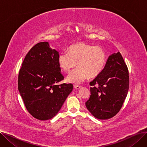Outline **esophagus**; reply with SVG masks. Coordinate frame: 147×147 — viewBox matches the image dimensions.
<instances>
[{"label": "esophagus", "mask_w": 147, "mask_h": 147, "mask_svg": "<svg viewBox=\"0 0 147 147\" xmlns=\"http://www.w3.org/2000/svg\"><path fill=\"white\" fill-rule=\"evenodd\" d=\"M74 88L76 89H77V90H79L80 88H81V86H78V85H74Z\"/></svg>", "instance_id": "34e87169"}]
</instances>
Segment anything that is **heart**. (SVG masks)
Here are the masks:
<instances>
[{
	"mask_svg": "<svg viewBox=\"0 0 147 147\" xmlns=\"http://www.w3.org/2000/svg\"><path fill=\"white\" fill-rule=\"evenodd\" d=\"M67 51L58 56L59 67L65 72H69L77 63L79 67L67 76L68 82L80 84L88 77L90 79L95 78L102 72L107 59V53L102 48L78 42L69 46Z\"/></svg>",
	"mask_w": 147,
	"mask_h": 147,
	"instance_id": "b5f03b06",
	"label": "heart"
}]
</instances>
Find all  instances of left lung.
Masks as SVG:
<instances>
[{"instance_id":"obj_1","label":"left lung","mask_w":147,"mask_h":147,"mask_svg":"<svg viewBox=\"0 0 147 147\" xmlns=\"http://www.w3.org/2000/svg\"><path fill=\"white\" fill-rule=\"evenodd\" d=\"M90 96L85 103L89 112L101 120L116 115L129 87L127 67L119 52L109 57L102 72L90 82Z\"/></svg>"}]
</instances>
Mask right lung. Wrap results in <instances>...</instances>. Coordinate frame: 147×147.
<instances>
[{"label":"right lung","instance_id":"add662e5","mask_svg":"<svg viewBox=\"0 0 147 147\" xmlns=\"http://www.w3.org/2000/svg\"><path fill=\"white\" fill-rule=\"evenodd\" d=\"M59 52L48 42L34 45L26 55L18 74V86L29 113L40 120L57 114L73 89L71 83L57 84L64 77L58 65Z\"/></svg>","mask_w":147,"mask_h":147}]
</instances>
